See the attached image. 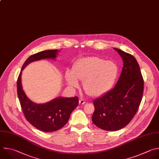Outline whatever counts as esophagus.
<instances>
[{
	"mask_svg": "<svg viewBox=\"0 0 159 159\" xmlns=\"http://www.w3.org/2000/svg\"><path fill=\"white\" fill-rule=\"evenodd\" d=\"M85 103V102L84 100H83V99H80V100H79V104H80V105H83V104H84Z\"/></svg>",
	"mask_w": 159,
	"mask_h": 159,
	"instance_id": "1",
	"label": "esophagus"
}]
</instances>
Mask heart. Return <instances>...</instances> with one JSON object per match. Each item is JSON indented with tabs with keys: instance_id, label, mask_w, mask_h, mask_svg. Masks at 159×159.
I'll list each match as a JSON object with an SVG mask.
<instances>
[{
	"instance_id": "heart-1",
	"label": "heart",
	"mask_w": 159,
	"mask_h": 159,
	"mask_svg": "<svg viewBox=\"0 0 159 159\" xmlns=\"http://www.w3.org/2000/svg\"><path fill=\"white\" fill-rule=\"evenodd\" d=\"M119 72L117 65L98 57H87L77 61L71 71H67L65 78L67 84L74 88L83 81L87 94L98 97L107 92L115 82Z\"/></svg>"
}]
</instances>
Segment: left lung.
Returning <instances> with one entry per match:
<instances>
[{"label":"left lung","instance_id":"8db88e82","mask_svg":"<svg viewBox=\"0 0 159 159\" xmlns=\"http://www.w3.org/2000/svg\"><path fill=\"white\" fill-rule=\"evenodd\" d=\"M124 62L120 76L112 89L94 100L93 123L98 128L115 131L125 127L137 113L143 92V79L135 58L114 48Z\"/></svg>","mask_w":159,"mask_h":159}]
</instances>
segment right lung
<instances>
[{
	"mask_svg": "<svg viewBox=\"0 0 159 159\" xmlns=\"http://www.w3.org/2000/svg\"><path fill=\"white\" fill-rule=\"evenodd\" d=\"M59 50H48L30 56L22 66L17 81V95L25 119L37 129L51 132L59 130L68 122L72 111L77 107L79 98L59 97L45 103H35L25 95L22 86L23 69L30 63L45 59H55Z\"/></svg>",
	"mask_w": 159,
	"mask_h": 159,
	"instance_id": "obj_1",
	"label": "right lung"
}]
</instances>
